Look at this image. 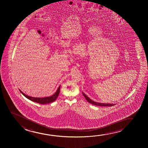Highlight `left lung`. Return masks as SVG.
Instances as JSON below:
<instances>
[{
	"mask_svg": "<svg viewBox=\"0 0 148 148\" xmlns=\"http://www.w3.org/2000/svg\"><path fill=\"white\" fill-rule=\"evenodd\" d=\"M83 95H84V97L86 99V100L87 101L90 103V104L95 105V106H105V107H109V106H112L115 105V104H109V103H98V102H96V101H93L92 99H91L89 97H88L84 93L82 92Z\"/></svg>",
	"mask_w": 148,
	"mask_h": 148,
	"instance_id": "1",
	"label": "left lung"
}]
</instances>
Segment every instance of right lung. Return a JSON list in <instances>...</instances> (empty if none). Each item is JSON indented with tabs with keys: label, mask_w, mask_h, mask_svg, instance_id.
<instances>
[{
	"label": "right lung",
	"mask_w": 148,
	"mask_h": 148,
	"mask_svg": "<svg viewBox=\"0 0 148 148\" xmlns=\"http://www.w3.org/2000/svg\"><path fill=\"white\" fill-rule=\"evenodd\" d=\"M60 89V86H59V87L56 91V92L53 95H51V96H49V97H30L29 95H27L24 94V93L22 92L19 89V90L21 92V93L24 95L25 97H27V99H29L32 101H34L35 103L41 104H49V103H52V102L56 101V99H57L58 95H59Z\"/></svg>",
	"instance_id": "add662e5"
}]
</instances>
